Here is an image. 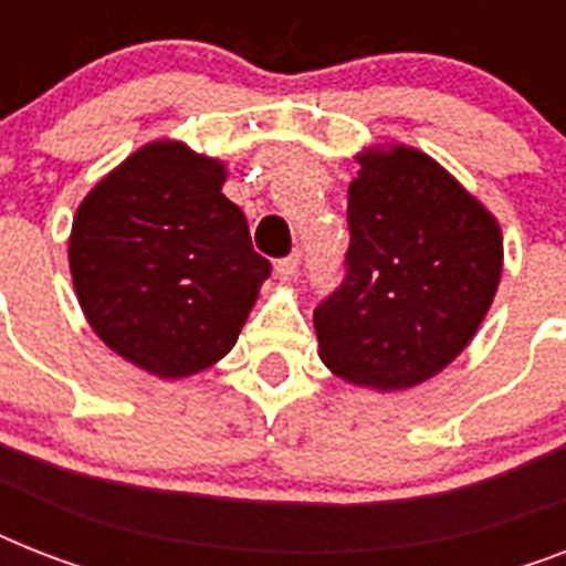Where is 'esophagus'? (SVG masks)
<instances>
[{"label":"esophagus","instance_id":"esophagus-1","mask_svg":"<svg viewBox=\"0 0 566 566\" xmlns=\"http://www.w3.org/2000/svg\"><path fill=\"white\" fill-rule=\"evenodd\" d=\"M296 273H300V255H291V258H282V261H275V275H279L282 282H291Z\"/></svg>","mask_w":566,"mask_h":566}]
</instances>
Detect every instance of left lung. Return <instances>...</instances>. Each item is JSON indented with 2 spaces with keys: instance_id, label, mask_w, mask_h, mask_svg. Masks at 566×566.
I'll list each match as a JSON object with an SVG mask.
<instances>
[{
  "instance_id": "1",
  "label": "left lung",
  "mask_w": 566,
  "mask_h": 566,
  "mask_svg": "<svg viewBox=\"0 0 566 566\" xmlns=\"http://www.w3.org/2000/svg\"><path fill=\"white\" fill-rule=\"evenodd\" d=\"M355 161L346 279L314 328L337 378L394 394L447 370L475 337L502 279V229L413 146H370Z\"/></svg>"
}]
</instances>
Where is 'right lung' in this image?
I'll return each mask as SVG.
<instances>
[{
    "instance_id": "add662e5",
    "label": "right lung",
    "mask_w": 566,
    "mask_h": 566,
    "mask_svg": "<svg viewBox=\"0 0 566 566\" xmlns=\"http://www.w3.org/2000/svg\"><path fill=\"white\" fill-rule=\"evenodd\" d=\"M226 164L153 140L93 185L73 217L70 275L102 344L158 378L231 353L270 275L247 217L222 193Z\"/></svg>"
}]
</instances>
